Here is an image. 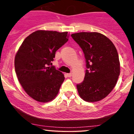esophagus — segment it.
I'll return each instance as SVG.
<instances>
[{
	"mask_svg": "<svg viewBox=\"0 0 134 134\" xmlns=\"http://www.w3.org/2000/svg\"><path fill=\"white\" fill-rule=\"evenodd\" d=\"M67 76L69 77H70L72 76V73H69V74H67Z\"/></svg>",
	"mask_w": 134,
	"mask_h": 134,
	"instance_id": "1",
	"label": "esophagus"
}]
</instances>
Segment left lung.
Returning <instances> with one entry per match:
<instances>
[{"label": "left lung", "instance_id": "left-lung-1", "mask_svg": "<svg viewBox=\"0 0 134 134\" xmlns=\"http://www.w3.org/2000/svg\"><path fill=\"white\" fill-rule=\"evenodd\" d=\"M71 36L84 52L87 69L82 82L77 85L83 100L96 102L109 94L120 73L117 50L112 41L97 32H81Z\"/></svg>", "mask_w": 134, "mask_h": 134}]
</instances>
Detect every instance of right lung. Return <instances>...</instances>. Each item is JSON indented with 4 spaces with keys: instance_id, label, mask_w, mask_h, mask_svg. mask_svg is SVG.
<instances>
[{
    "instance_id": "obj_1",
    "label": "right lung",
    "mask_w": 134,
    "mask_h": 134,
    "mask_svg": "<svg viewBox=\"0 0 134 134\" xmlns=\"http://www.w3.org/2000/svg\"><path fill=\"white\" fill-rule=\"evenodd\" d=\"M69 36L68 32L36 31L24 39L17 52L14 66L18 81L35 100L49 102L58 93L65 77L52 62Z\"/></svg>"
}]
</instances>
